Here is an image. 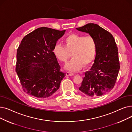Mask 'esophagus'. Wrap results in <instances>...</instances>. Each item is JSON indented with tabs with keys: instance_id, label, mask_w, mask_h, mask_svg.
<instances>
[{
	"instance_id": "34e87169",
	"label": "esophagus",
	"mask_w": 132,
	"mask_h": 132,
	"mask_svg": "<svg viewBox=\"0 0 132 132\" xmlns=\"http://www.w3.org/2000/svg\"><path fill=\"white\" fill-rule=\"evenodd\" d=\"M74 75V74L71 72H66V75L67 76H73Z\"/></svg>"
}]
</instances>
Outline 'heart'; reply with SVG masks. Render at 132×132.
<instances>
[{"mask_svg": "<svg viewBox=\"0 0 132 132\" xmlns=\"http://www.w3.org/2000/svg\"><path fill=\"white\" fill-rule=\"evenodd\" d=\"M64 45L56 44L53 52L55 57L63 62L67 61L71 53L72 59L65 66L71 72L79 70L82 64L86 66L90 63L96 53V42L92 36L70 35L64 39Z\"/></svg>", "mask_w": 132, "mask_h": 132, "instance_id": "1", "label": "heart"}]
</instances>
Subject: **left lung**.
<instances>
[{
	"instance_id": "1",
	"label": "left lung",
	"mask_w": 132,
	"mask_h": 132,
	"mask_svg": "<svg viewBox=\"0 0 132 132\" xmlns=\"http://www.w3.org/2000/svg\"><path fill=\"white\" fill-rule=\"evenodd\" d=\"M76 29L93 36L97 44L94 63L85 73L79 90L90 97L104 95L113 88L120 69L114 38L111 34L97 24L88 23Z\"/></svg>"
}]
</instances>
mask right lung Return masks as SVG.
<instances>
[{"mask_svg":"<svg viewBox=\"0 0 132 132\" xmlns=\"http://www.w3.org/2000/svg\"><path fill=\"white\" fill-rule=\"evenodd\" d=\"M65 31L40 27L27 35L21 42L15 71L27 94L45 98L59 88L65 73L60 71L53 50Z\"/></svg>","mask_w":132,"mask_h":132,"instance_id":"1","label":"right lung"}]
</instances>
